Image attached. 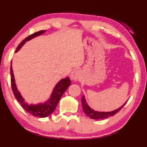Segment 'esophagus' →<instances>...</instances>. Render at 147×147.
Masks as SVG:
<instances>
[{"mask_svg": "<svg viewBox=\"0 0 147 147\" xmlns=\"http://www.w3.org/2000/svg\"><path fill=\"white\" fill-rule=\"evenodd\" d=\"M70 77H71V80H77L79 79V78H80L79 71H78V70H74L73 72H72Z\"/></svg>", "mask_w": 147, "mask_h": 147, "instance_id": "34e87169", "label": "esophagus"}]
</instances>
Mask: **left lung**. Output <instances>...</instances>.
<instances>
[{"label":"left lung","mask_w":147,"mask_h":147,"mask_svg":"<svg viewBox=\"0 0 147 147\" xmlns=\"http://www.w3.org/2000/svg\"><path fill=\"white\" fill-rule=\"evenodd\" d=\"M82 109H83L84 113H85L86 116H88V117H90V119H106V118H108L109 117H112V116L115 115L116 113H117L120 110H121V109L125 106V105L127 103H124V105H122L121 107H119V109H116V110L113 111H111V112H99V111H96L92 109L90 107L88 106V105L86 102V98L84 97V95H82Z\"/></svg>","instance_id":"8db88e82"}]
</instances>
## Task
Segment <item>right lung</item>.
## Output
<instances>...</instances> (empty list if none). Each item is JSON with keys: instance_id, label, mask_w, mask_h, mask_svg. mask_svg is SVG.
Masks as SVG:
<instances>
[{"instance_id": "add662e5", "label": "right lung", "mask_w": 147, "mask_h": 147, "mask_svg": "<svg viewBox=\"0 0 147 147\" xmlns=\"http://www.w3.org/2000/svg\"><path fill=\"white\" fill-rule=\"evenodd\" d=\"M46 30H40V31L33 33L32 34H30L28 37H26L25 39H24L18 45V46L16 49L15 53L18 52V51L21 49V47L23 46L26 41L31 40L32 38L34 37L40 36V34L45 32ZM11 86L12 89L13 91V93L16 100L18 101L21 107L25 110L26 112L30 113L34 117H38L40 118H45L49 116L55 111L56 107H57L58 103H59L60 99L63 96L64 92L66 91L67 88L71 85V80L69 77L63 78L58 83L56 84V86L54 88L50 98L47 101H45L43 103H39L36 105L28 104L26 102L22 95L20 94V92L18 91L15 84V80H14V76L12 69V63L11 65Z\"/></svg>"}]
</instances>
